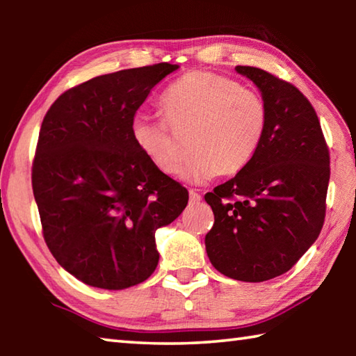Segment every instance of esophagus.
Wrapping results in <instances>:
<instances>
[{"instance_id":"1","label":"esophagus","mask_w":356,"mask_h":356,"mask_svg":"<svg viewBox=\"0 0 356 356\" xmlns=\"http://www.w3.org/2000/svg\"><path fill=\"white\" fill-rule=\"evenodd\" d=\"M188 193H190V202H191V204H197V202H200V201L202 200L201 195H200V193H197L196 190H190Z\"/></svg>"}]
</instances>
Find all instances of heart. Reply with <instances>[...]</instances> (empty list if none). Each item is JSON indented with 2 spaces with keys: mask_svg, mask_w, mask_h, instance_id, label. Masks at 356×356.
<instances>
[{
  "mask_svg": "<svg viewBox=\"0 0 356 356\" xmlns=\"http://www.w3.org/2000/svg\"><path fill=\"white\" fill-rule=\"evenodd\" d=\"M163 119L138 118L131 138L143 155L168 176H177L190 135L193 155L184 179L201 184L218 174L232 176L256 155L267 129L262 95L232 78L193 70L166 89L160 100Z\"/></svg>",
  "mask_w": 356,
  "mask_h": 356,
  "instance_id": "heart-1",
  "label": "heart"
}]
</instances>
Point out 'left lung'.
<instances>
[{
	"label": "left lung",
	"instance_id": "left-lung-1",
	"mask_svg": "<svg viewBox=\"0 0 356 356\" xmlns=\"http://www.w3.org/2000/svg\"><path fill=\"white\" fill-rule=\"evenodd\" d=\"M261 89L268 120L256 155L206 201L207 256L227 278L261 282L291 270L322 231L330 150L311 102L270 72L237 65Z\"/></svg>",
	"mask_w": 356,
	"mask_h": 356
}]
</instances>
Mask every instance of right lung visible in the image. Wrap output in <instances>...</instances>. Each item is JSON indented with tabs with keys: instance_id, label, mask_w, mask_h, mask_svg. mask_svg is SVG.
<instances>
[{
	"instance_id": "obj_1",
	"label": "right lung",
	"mask_w": 356,
	"mask_h": 356,
	"mask_svg": "<svg viewBox=\"0 0 356 356\" xmlns=\"http://www.w3.org/2000/svg\"><path fill=\"white\" fill-rule=\"evenodd\" d=\"M179 67L160 63L91 78L63 92L42 120L33 193L58 264L84 284L119 291L159 264L155 232L188 204V191L143 155L135 114Z\"/></svg>"
}]
</instances>
